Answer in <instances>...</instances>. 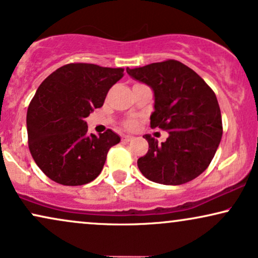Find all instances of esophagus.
Listing matches in <instances>:
<instances>
[{"label": "esophagus", "mask_w": 258, "mask_h": 258, "mask_svg": "<svg viewBox=\"0 0 258 258\" xmlns=\"http://www.w3.org/2000/svg\"><path fill=\"white\" fill-rule=\"evenodd\" d=\"M133 139V136L132 135H122V141L123 142H128V141H130V140Z\"/></svg>", "instance_id": "34e87169"}]
</instances>
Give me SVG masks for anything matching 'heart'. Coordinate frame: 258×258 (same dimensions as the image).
Instances as JSON below:
<instances>
[{
	"mask_svg": "<svg viewBox=\"0 0 258 258\" xmlns=\"http://www.w3.org/2000/svg\"><path fill=\"white\" fill-rule=\"evenodd\" d=\"M135 124H136V122L134 119H128L124 122V126H126V128H134Z\"/></svg>",
	"mask_w": 258,
	"mask_h": 258,
	"instance_id": "obj_1",
	"label": "heart"
}]
</instances>
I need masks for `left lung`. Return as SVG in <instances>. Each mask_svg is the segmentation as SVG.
I'll use <instances>...</instances> for the list:
<instances>
[{"mask_svg": "<svg viewBox=\"0 0 258 258\" xmlns=\"http://www.w3.org/2000/svg\"><path fill=\"white\" fill-rule=\"evenodd\" d=\"M154 92L152 128L166 130L158 145L151 135L148 152L138 166L146 178L165 185H180L199 177L214 158L222 136V120L214 91L191 68L176 59L126 68Z\"/></svg>", "mask_w": 258, "mask_h": 258, "instance_id": "1", "label": "left lung"}]
</instances>
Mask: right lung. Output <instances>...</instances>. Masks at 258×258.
I'll use <instances>...</instances> for the list:
<instances>
[{
  "label": "right lung",
  "instance_id": "add662e5",
  "mask_svg": "<svg viewBox=\"0 0 258 258\" xmlns=\"http://www.w3.org/2000/svg\"><path fill=\"white\" fill-rule=\"evenodd\" d=\"M123 68L69 63L41 82L27 110L28 148L38 167L62 185H84L103 170L119 136L87 134L86 117L101 107Z\"/></svg>",
  "mask_w": 258,
  "mask_h": 258
}]
</instances>
